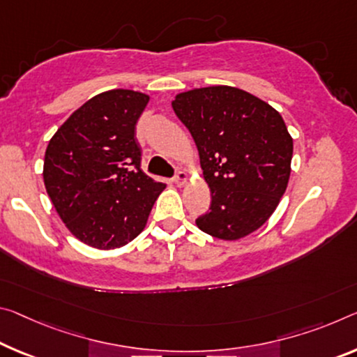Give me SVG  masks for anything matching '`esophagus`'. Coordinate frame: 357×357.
I'll list each match as a JSON object with an SVG mask.
<instances>
[{"instance_id":"34e87169","label":"esophagus","mask_w":357,"mask_h":357,"mask_svg":"<svg viewBox=\"0 0 357 357\" xmlns=\"http://www.w3.org/2000/svg\"><path fill=\"white\" fill-rule=\"evenodd\" d=\"M185 183H188V173H185V172H178L176 176H174V184H176L178 188H183Z\"/></svg>"}]
</instances>
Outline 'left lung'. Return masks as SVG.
Here are the masks:
<instances>
[{
  "label": "left lung",
  "mask_w": 357,
  "mask_h": 357,
  "mask_svg": "<svg viewBox=\"0 0 357 357\" xmlns=\"http://www.w3.org/2000/svg\"><path fill=\"white\" fill-rule=\"evenodd\" d=\"M172 106L195 141L211 190V206L197 227L224 241L262 227L291 176L294 143L280 112L230 86L188 90Z\"/></svg>",
  "instance_id": "obj_1"
}]
</instances>
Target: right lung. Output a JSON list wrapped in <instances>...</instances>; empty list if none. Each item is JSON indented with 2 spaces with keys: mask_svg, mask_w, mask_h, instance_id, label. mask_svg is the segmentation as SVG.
I'll return each instance as SVG.
<instances>
[{
  "mask_svg": "<svg viewBox=\"0 0 357 357\" xmlns=\"http://www.w3.org/2000/svg\"><path fill=\"white\" fill-rule=\"evenodd\" d=\"M149 95L114 89L95 95L50 138L43 178L66 229L97 250L137 238L165 184L141 169L135 126Z\"/></svg>",
  "mask_w": 357,
  "mask_h": 357,
  "instance_id": "add662e5",
  "label": "right lung"
}]
</instances>
